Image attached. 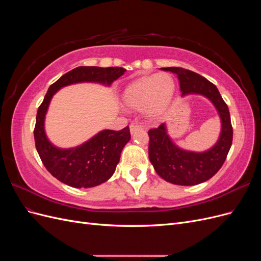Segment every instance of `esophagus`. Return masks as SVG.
Here are the masks:
<instances>
[{
  "mask_svg": "<svg viewBox=\"0 0 261 261\" xmlns=\"http://www.w3.org/2000/svg\"><path fill=\"white\" fill-rule=\"evenodd\" d=\"M144 126L143 125H140V124H138V123H132L130 125H129V129H130V132L132 133H134L135 130H137V129H140V128H143Z\"/></svg>",
  "mask_w": 261,
  "mask_h": 261,
  "instance_id": "obj_1",
  "label": "esophagus"
}]
</instances>
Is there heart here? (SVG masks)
I'll use <instances>...</instances> for the list:
<instances>
[{
  "instance_id": "heart-1",
  "label": "heart",
  "mask_w": 261,
  "mask_h": 261,
  "mask_svg": "<svg viewBox=\"0 0 261 261\" xmlns=\"http://www.w3.org/2000/svg\"><path fill=\"white\" fill-rule=\"evenodd\" d=\"M174 90V81L169 74L145 76L125 89L123 102L130 109L144 108L148 116L158 117L169 107Z\"/></svg>"
}]
</instances>
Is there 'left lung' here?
<instances>
[{"instance_id":"1","label":"left lung","mask_w":261,"mask_h":261,"mask_svg":"<svg viewBox=\"0 0 261 261\" xmlns=\"http://www.w3.org/2000/svg\"><path fill=\"white\" fill-rule=\"evenodd\" d=\"M178 77L181 96L199 93L216 106L222 130L216 146L206 152H189L177 148L169 138L164 124L148 130L149 160L158 175L176 185H197L211 178L222 167L233 140L230 111L217 87L206 78L183 67H165Z\"/></svg>"}]
</instances>
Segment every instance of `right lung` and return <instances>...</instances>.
Masks as SVG:
<instances>
[{
    "label": "right lung",
    "mask_w": 261,
    "mask_h": 261,
    "mask_svg": "<svg viewBox=\"0 0 261 261\" xmlns=\"http://www.w3.org/2000/svg\"><path fill=\"white\" fill-rule=\"evenodd\" d=\"M123 67L80 66L63 75L50 86L38 109L34 129L36 149L51 174L72 187H93L108 180L120 161L124 146L130 139L129 127L121 130H102L86 144L73 149H58L46 139L43 123L53 94L60 88L82 82H97L110 85L125 72Z\"/></svg>",
    "instance_id": "1"
}]
</instances>
